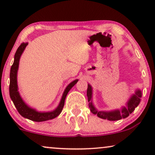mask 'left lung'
<instances>
[{
	"mask_svg": "<svg viewBox=\"0 0 155 155\" xmlns=\"http://www.w3.org/2000/svg\"><path fill=\"white\" fill-rule=\"evenodd\" d=\"M87 96L88 98L89 107L93 114L97 115L99 118L102 119H107L109 120H118L121 118H126L132 114L135 108L139 105L142 97V92L140 89L137 88L128 99L126 103V106H124L120 109H116L111 111H98V109L94 107L93 103V90L91 84H88L87 90Z\"/></svg>",
	"mask_w": 155,
	"mask_h": 155,
	"instance_id": "obj_1",
	"label": "left lung"
}]
</instances>
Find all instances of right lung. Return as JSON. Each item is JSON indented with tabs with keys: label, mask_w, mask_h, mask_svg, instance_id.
Instances as JSON below:
<instances>
[{
	"label": "right lung",
	"mask_w": 155,
	"mask_h": 155,
	"mask_svg": "<svg viewBox=\"0 0 155 155\" xmlns=\"http://www.w3.org/2000/svg\"><path fill=\"white\" fill-rule=\"evenodd\" d=\"M27 45H28V42H27V43L23 42L19 46L16 51L15 54L14 62L11 68H10V97L14 104L15 107H16L17 110L18 111L19 114L22 117L36 122L46 121V120L53 119V118L57 117L61 113L65 104V97H66L68 93L71 90V89L77 83L79 80L76 79L68 84V85L65 87L64 92L63 93L62 97H61L58 107L53 111H39L36 109L31 107L30 106H29L25 102L22 97H21L20 92L18 91V71L19 68V63H20L21 56H22V53L24 52L25 48Z\"/></svg>",
	"instance_id": "right-lung-1"
}]
</instances>
